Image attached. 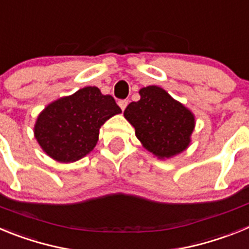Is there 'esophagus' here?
Masks as SVG:
<instances>
[{
	"instance_id": "esophagus-1",
	"label": "esophagus",
	"mask_w": 249,
	"mask_h": 249,
	"mask_svg": "<svg viewBox=\"0 0 249 249\" xmlns=\"http://www.w3.org/2000/svg\"><path fill=\"white\" fill-rule=\"evenodd\" d=\"M118 105H120L121 109H122V111H124V108H126L127 105H128V101H127V100H121L120 102H118Z\"/></svg>"
}]
</instances>
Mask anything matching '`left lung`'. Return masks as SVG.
Listing matches in <instances>:
<instances>
[{
    "label": "left lung",
    "mask_w": 249,
    "mask_h": 249,
    "mask_svg": "<svg viewBox=\"0 0 249 249\" xmlns=\"http://www.w3.org/2000/svg\"><path fill=\"white\" fill-rule=\"evenodd\" d=\"M140 96L141 100L129 103L123 114L135 127L142 146L160 160L183 152L195 129L192 112L158 86L141 89Z\"/></svg>",
    "instance_id": "obj_1"
}]
</instances>
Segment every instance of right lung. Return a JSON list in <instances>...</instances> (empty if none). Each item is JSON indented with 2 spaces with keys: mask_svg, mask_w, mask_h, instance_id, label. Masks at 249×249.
<instances>
[{
  "mask_svg": "<svg viewBox=\"0 0 249 249\" xmlns=\"http://www.w3.org/2000/svg\"><path fill=\"white\" fill-rule=\"evenodd\" d=\"M121 112L112 96L89 86L50 103L37 117L35 137L54 160L76 162L97 144L103 123Z\"/></svg>",
  "mask_w": 249,
  "mask_h": 249,
  "instance_id": "add662e5",
  "label": "right lung"
}]
</instances>
